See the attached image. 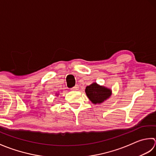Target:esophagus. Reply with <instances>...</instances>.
<instances>
[{"instance_id":"34e87169","label":"esophagus","mask_w":156,"mask_h":156,"mask_svg":"<svg viewBox=\"0 0 156 156\" xmlns=\"http://www.w3.org/2000/svg\"><path fill=\"white\" fill-rule=\"evenodd\" d=\"M78 90H79V86H78L77 85H76L75 86H74L73 87H72L71 89V90H72V91H77Z\"/></svg>"}]
</instances>
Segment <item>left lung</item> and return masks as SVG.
Returning a JSON list of instances; mask_svg holds the SVG:
<instances>
[{
    "instance_id": "left-lung-1",
    "label": "left lung",
    "mask_w": 156,
    "mask_h": 156,
    "mask_svg": "<svg viewBox=\"0 0 156 156\" xmlns=\"http://www.w3.org/2000/svg\"><path fill=\"white\" fill-rule=\"evenodd\" d=\"M85 91L89 99L94 104H101L112 94L110 89L101 86L96 83H93L87 86Z\"/></svg>"
}]
</instances>
